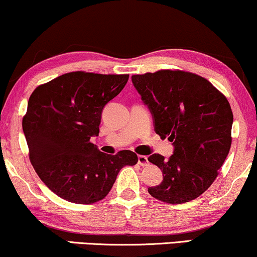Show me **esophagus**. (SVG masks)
I'll return each instance as SVG.
<instances>
[{"mask_svg": "<svg viewBox=\"0 0 257 257\" xmlns=\"http://www.w3.org/2000/svg\"><path fill=\"white\" fill-rule=\"evenodd\" d=\"M138 164L140 166L148 165V159L146 156H138Z\"/></svg>", "mask_w": 257, "mask_h": 257, "instance_id": "34e87169", "label": "esophagus"}]
</instances>
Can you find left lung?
I'll list each match as a JSON object with an SVG mask.
<instances>
[{"label": "left lung", "instance_id": "1", "mask_svg": "<svg viewBox=\"0 0 257 257\" xmlns=\"http://www.w3.org/2000/svg\"><path fill=\"white\" fill-rule=\"evenodd\" d=\"M132 81L152 113L154 131L174 146L169 159L148 157L163 172L162 183L148 193L172 205L196 199L230 151L233 115L226 97L202 76L181 70L133 75Z\"/></svg>", "mask_w": 257, "mask_h": 257}]
</instances>
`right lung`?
Returning a JSON list of instances; mask_svg holds the SVG:
<instances>
[{"label": "right lung", "instance_id": "right-lung-1", "mask_svg": "<svg viewBox=\"0 0 257 257\" xmlns=\"http://www.w3.org/2000/svg\"><path fill=\"white\" fill-rule=\"evenodd\" d=\"M128 79L126 74L73 72L31 94L23 118L31 164L61 199L79 205L97 202L109 194L120 169L138 163L132 151L111 156L89 142L98 137L104 106Z\"/></svg>", "mask_w": 257, "mask_h": 257}]
</instances>
